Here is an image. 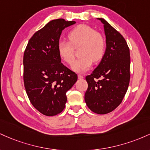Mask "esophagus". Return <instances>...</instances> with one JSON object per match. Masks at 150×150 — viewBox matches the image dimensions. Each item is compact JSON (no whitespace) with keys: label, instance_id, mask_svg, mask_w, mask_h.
I'll return each mask as SVG.
<instances>
[{"label":"esophagus","instance_id":"esophagus-1","mask_svg":"<svg viewBox=\"0 0 150 150\" xmlns=\"http://www.w3.org/2000/svg\"><path fill=\"white\" fill-rule=\"evenodd\" d=\"M78 78H79V79H83L84 77H83V76H82V75H81V74H79L78 75Z\"/></svg>","mask_w":150,"mask_h":150}]
</instances>
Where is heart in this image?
<instances>
[{"mask_svg":"<svg viewBox=\"0 0 150 150\" xmlns=\"http://www.w3.org/2000/svg\"><path fill=\"white\" fill-rule=\"evenodd\" d=\"M69 42L59 41L58 52L64 61L72 63L74 59V48L80 49V59L72 64L71 69L78 73H83L91 67L93 61H100L105 50V41L103 36L87 25H79L68 35Z\"/></svg>","mask_w":150,"mask_h":150,"instance_id":"obj_1","label":"heart"}]
</instances>
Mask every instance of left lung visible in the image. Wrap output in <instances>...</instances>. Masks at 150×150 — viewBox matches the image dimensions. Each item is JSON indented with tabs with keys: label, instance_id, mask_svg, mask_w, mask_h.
<instances>
[{
	"label": "left lung",
	"instance_id": "left-lung-1",
	"mask_svg": "<svg viewBox=\"0 0 150 150\" xmlns=\"http://www.w3.org/2000/svg\"><path fill=\"white\" fill-rule=\"evenodd\" d=\"M97 19L103 24L106 48L98 66L86 77L88 89L84 99L91 111L106 114L120 105L127 92L130 55L123 37L103 18Z\"/></svg>",
	"mask_w": 150,
	"mask_h": 150
}]
</instances>
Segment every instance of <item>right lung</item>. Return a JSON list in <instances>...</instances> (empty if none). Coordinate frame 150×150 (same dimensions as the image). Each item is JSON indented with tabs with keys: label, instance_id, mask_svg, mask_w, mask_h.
Returning <instances> with one entry per match:
<instances>
[{
	"label": "right lung",
	"instance_id": "add662e5",
	"mask_svg": "<svg viewBox=\"0 0 150 150\" xmlns=\"http://www.w3.org/2000/svg\"><path fill=\"white\" fill-rule=\"evenodd\" d=\"M75 23L62 18L52 20L33 35L25 49V90L33 106L45 115H56L63 111L66 92L78 79L76 74L61 63L57 47L63 30Z\"/></svg>",
	"mask_w": 150,
	"mask_h": 150
}]
</instances>
